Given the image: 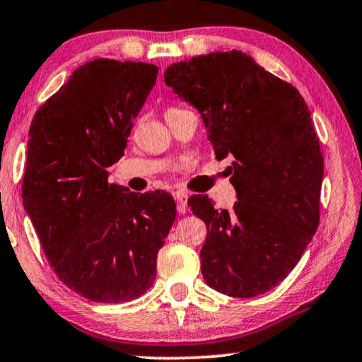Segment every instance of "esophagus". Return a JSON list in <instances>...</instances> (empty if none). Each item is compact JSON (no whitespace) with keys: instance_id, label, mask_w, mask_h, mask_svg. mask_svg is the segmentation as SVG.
<instances>
[{"instance_id":"34e87169","label":"esophagus","mask_w":362,"mask_h":362,"mask_svg":"<svg viewBox=\"0 0 362 362\" xmlns=\"http://www.w3.org/2000/svg\"><path fill=\"white\" fill-rule=\"evenodd\" d=\"M173 196H175V200L177 204V212L186 214L187 212V194L185 191H176Z\"/></svg>"}]
</instances>
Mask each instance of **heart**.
Here are the masks:
<instances>
[{"label": "heart", "instance_id": "b5f03b06", "mask_svg": "<svg viewBox=\"0 0 362 362\" xmlns=\"http://www.w3.org/2000/svg\"><path fill=\"white\" fill-rule=\"evenodd\" d=\"M171 110H177V108H168L166 111H171Z\"/></svg>", "mask_w": 362, "mask_h": 362}]
</instances>
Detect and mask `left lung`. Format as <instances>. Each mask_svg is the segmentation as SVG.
Listing matches in <instances>:
<instances>
[{"mask_svg": "<svg viewBox=\"0 0 362 362\" xmlns=\"http://www.w3.org/2000/svg\"><path fill=\"white\" fill-rule=\"evenodd\" d=\"M165 84L197 108L216 158L235 157L233 210H216L207 196L187 200L207 225L205 283L233 298L270 291L319 226L324 158L308 105L296 87L236 49L171 64Z\"/></svg>", "mask_w": 362, "mask_h": 362, "instance_id": "8db88e82", "label": "left lung"}]
</instances>
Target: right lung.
I'll list each match as a JSON object with an SVG mask.
<instances>
[{
    "mask_svg": "<svg viewBox=\"0 0 362 362\" xmlns=\"http://www.w3.org/2000/svg\"><path fill=\"white\" fill-rule=\"evenodd\" d=\"M157 74L148 63L88 61L32 119L24 209L54 274L90 301L147 293L176 218L168 192H126L107 171L124 155Z\"/></svg>",
    "mask_w": 362,
    "mask_h": 362,
    "instance_id": "obj_1",
    "label": "right lung"
}]
</instances>
